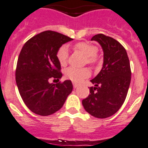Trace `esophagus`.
Returning <instances> with one entry per match:
<instances>
[{
    "label": "esophagus",
    "mask_w": 148,
    "mask_h": 148,
    "mask_svg": "<svg viewBox=\"0 0 148 148\" xmlns=\"http://www.w3.org/2000/svg\"><path fill=\"white\" fill-rule=\"evenodd\" d=\"M73 86H74V88H77L79 85L76 84V83H73Z\"/></svg>",
    "instance_id": "34e87169"
}]
</instances>
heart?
Instances as JSON below:
<instances>
[{
	"label": "heart",
	"mask_w": 148,
	"mask_h": 148,
	"mask_svg": "<svg viewBox=\"0 0 148 148\" xmlns=\"http://www.w3.org/2000/svg\"><path fill=\"white\" fill-rule=\"evenodd\" d=\"M75 50L80 51L86 56V62L91 65H97L99 62V58L97 55L98 49L95 45H91L86 42H80L74 44L73 46ZM56 57L62 66L66 65L68 58V49L67 46L62 45L60 47L56 53ZM90 75V71L88 68H77L74 67L68 68L64 71V76L66 78L74 81L80 82L83 79L88 77Z\"/></svg>",
	"instance_id": "1"
}]
</instances>
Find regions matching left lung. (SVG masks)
I'll list each match as a JSON object with an SVG mask.
<instances>
[{
  "mask_svg": "<svg viewBox=\"0 0 148 148\" xmlns=\"http://www.w3.org/2000/svg\"><path fill=\"white\" fill-rule=\"evenodd\" d=\"M103 50V68L91 80L89 96L84 108L91 116L105 119L116 113L125 100L131 82L130 62L125 48L117 40L103 34L95 35Z\"/></svg>",
  "mask_w": 148,
  "mask_h": 148,
  "instance_id": "8db88e82",
  "label": "left lung"
}]
</instances>
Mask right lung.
Returning a JSON list of instances; mask_svg holds the SVG:
<instances>
[{
  "label": "right lung",
  "mask_w": 148,
  "mask_h": 148,
  "mask_svg": "<svg viewBox=\"0 0 148 148\" xmlns=\"http://www.w3.org/2000/svg\"><path fill=\"white\" fill-rule=\"evenodd\" d=\"M73 40L48 30L36 35L23 46L16 69V83L24 103L39 116L55 113L63 106L73 85L71 80L52 84L62 77L56 53L63 44Z\"/></svg>",
  "instance_id": "right-lung-1"
}]
</instances>
